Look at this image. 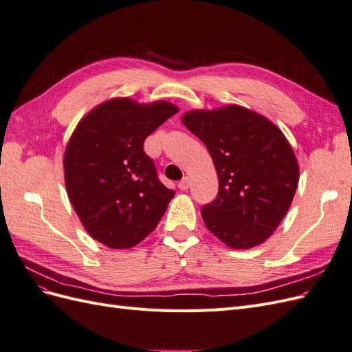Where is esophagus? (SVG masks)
Returning a JSON list of instances; mask_svg holds the SVG:
<instances>
[{
  "label": "esophagus",
  "instance_id": "obj_1",
  "mask_svg": "<svg viewBox=\"0 0 352 352\" xmlns=\"http://www.w3.org/2000/svg\"><path fill=\"white\" fill-rule=\"evenodd\" d=\"M189 185H190V180H189V177H184L182 180H180L179 182V189L180 190H188L189 189Z\"/></svg>",
  "mask_w": 352,
  "mask_h": 352
}]
</instances>
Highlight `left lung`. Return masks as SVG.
<instances>
[{
	"label": "left lung",
	"mask_w": 352,
	"mask_h": 352,
	"mask_svg": "<svg viewBox=\"0 0 352 352\" xmlns=\"http://www.w3.org/2000/svg\"><path fill=\"white\" fill-rule=\"evenodd\" d=\"M182 122L206 144L219 176L216 199L201 208L207 229L233 250L263 243L289 210L300 180L285 135L241 105L192 110Z\"/></svg>",
	"instance_id": "left-lung-1"
}]
</instances>
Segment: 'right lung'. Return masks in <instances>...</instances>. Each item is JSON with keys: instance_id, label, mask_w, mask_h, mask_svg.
I'll return each instance as SVG.
<instances>
[{"instance_id": "add662e5", "label": "right lung", "mask_w": 352, "mask_h": 352, "mask_svg": "<svg viewBox=\"0 0 352 352\" xmlns=\"http://www.w3.org/2000/svg\"><path fill=\"white\" fill-rule=\"evenodd\" d=\"M177 111L167 101L113 98L91 110L70 136L63 162L67 195L83 228L105 247L140 243L175 197L160 182L144 142Z\"/></svg>"}]
</instances>
